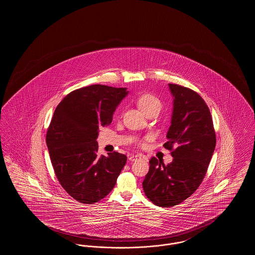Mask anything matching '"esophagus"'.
<instances>
[{"label":"esophagus","mask_w":255,"mask_h":255,"mask_svg":"<svg viewBox=\"0 0 255 255\" xmlns=\"http://www.w3.org/2000/svg\"><path fill=\"white\" fill-rule=\"evenodd\" d=\"M144 158V156H142V155H140V154H136V155H133V154H130V155L128 156V158H129V160H131V161H133L134 159H136V158Z\"/></svg>","instance_id":"esophagus-1"}]
</instances>
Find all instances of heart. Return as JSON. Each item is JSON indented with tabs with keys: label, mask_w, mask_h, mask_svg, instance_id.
I'll list each match as a JSON object with an SVG mask.
<instances>
[{
	"label": "heart",
	"mask_w": 255,
	"mask_h": 255,
	"mask_svg": "<svg viewBox=\"0 0 255 255\" xmlns=\"http://www.w3.org/2000/svg\"><path fill=\"white\" fill-rule=\"evenodd\" d=\"M136 103L138 107L142 110L146 115H148L151 111L155 109H160L161 103L158 97L151 94H143L137 98Z\"/></svg>",
	"instance_id": "heart-1"
}]
</instances>
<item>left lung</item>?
Returning <instances> with one entry per match:
<instances>
[{
    "label": "left lung",
    "instance_id": "obj_1",
    "mask_svg": "<svg viewBox=\"0 0 255 255\" xmlns=\"http://www.w3.org/2000/svg\"><path fill=\"white\" fill-rule=\"evenodd\" d=\"M168 86L173 113L163 147L174 158L167 165L155 157L151 158L142 182L147 198L161 207L179 205L194 193L206 176L216 145L211 114L205 100L191 89Z\"/></svg>",
    "mask_w": 255,
    "mask_h": 255
}]
</instances>
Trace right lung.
<instances>
[{
    "label": "right lung",
    "instance_id": "right-lung-1",
    "mask_svg": "<svg viewBox=\"0 0 255 255\" xmlns=\"http://www.w3.org/2000/svg\"><path fill=\"white\" fill-rule=\"evenodd\" d=\"M127 95L126 88L88 86L67 95L54 111L46 136L51 164L62 187L82 204L109 194L127 161L118 152L98 156L97 141Z\"/></svg>",
    "mask_w": 255,
    "mask_h": 255
}]
</instances>
